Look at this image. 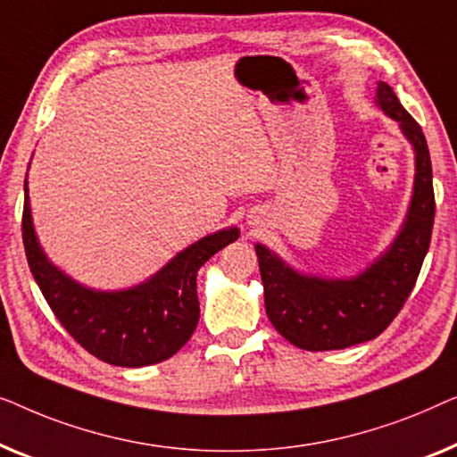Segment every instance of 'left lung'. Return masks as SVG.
Masks as SVG:
<instances>
[{
  "label": "left lung",
  "mask_w": 457,
  "mask_h": 457,
  "mask_svg": "<svg viewBox=\"0 0 457 457\" xmlns=\"http://www.w3.org/2000/svg\"><path fill=\"white\" fill-rule=\"evenodd\" d=\"M377 105L400 124L416 157L412 203L394 244L350 279L302 275L262 244L254 246L265 287L267 317L295 348L344 350L381 336L408 300L428 253L435 192L427 138L419 121L385 82H378Z\"/></svg>",
  "instance_id": "8db88e82"
}]
</instances>
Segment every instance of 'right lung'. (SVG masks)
I'll use <instances>...</instances> for the list:
<instances>
[{
	"mask_svg": "<svg viewBox=\"0 0 457 457\" xmlns=\"http://www.w3.org/2000/svg\"><path fill=\"white\" fill-rule=\"evenodd\" d=\"M237 236V228L204 236L140 286L120 292L88 290L51 265L38 246L24 179L22 240L30 273L63 329L88 354L113 366L163 362L188 342L201 317L198 269Z\"/></svg>",
	"mask_w": 457,
	"mask_h": 457,
	"instance_id": "right-lung-1",
	"label": "right lung"
}]
</instances>
